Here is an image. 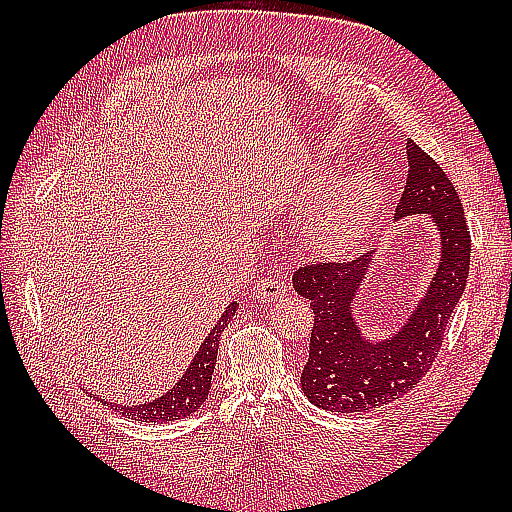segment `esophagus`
<instances>
[{"mask_svg": "<svg viewBox=\"0 0 512 512\" xmlns=\"http://www.w3.org/2000/svg\"><path fill=\"white\" fill-rule=\"evenodd\" d=\"M286 292H288V286L284 284V281L275 279V277H264L253 286V299H257L259 303L277 301V299L284 297Z\"/></svg>", "mask_w": 512, "mask_h": 512, "instance_id": "obj_1", "label": "esophagus"}]
</instances>
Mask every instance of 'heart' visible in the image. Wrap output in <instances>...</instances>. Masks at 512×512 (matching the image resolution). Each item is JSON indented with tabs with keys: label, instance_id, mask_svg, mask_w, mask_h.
I'll return each mask as SVG.
<instances>
[{
	"label": "heart",
	"instance_id": "b5f03b06",
	"mask_svg": "<svg viewBox=\"0 0 512 512\" xmlns=\"http://www.w3.org/2000/svg\"><path fill=\"white\" fill-rule=\"evenodd\" d=\"M314 187L321 191L325 178L314 182ZM380 202H383V189L372 171H356L341 178L314 220L312 244L328 253L350 248L374 222Z\"/></svg>",
	"mask_w": 512,
	"mask_h": 512
}]
</instances>
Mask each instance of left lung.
<instances>
[{"instance_id": "left-lung-1", "label": "left lung", "mask_w": 512, "mask_h": 512, "mask_svg": "<svg viewBox=\"0 0 512 512\" xmlns=\"http://www.w3.org/2000/svg\"><path fill=\"white\" fill-rule=\"evenodd\" d=\"M409 173L394 217L429 213L442 242V259L431 288L391 341L361 339L352 314L372 253L352 262H312L292 275L297 295L310 301L314 323L310 356L301 389L310 402L341 413L372 411L402 398L429 372L442 347L444 330L466 286L471 264V233L464 206L447 173L407 140Z\"/></svg>"}]
</instances>
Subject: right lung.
Returning <instances> with one entry per match:
<instances>
[{
	"instance_id": "right-lung-1",
	"label": "right lung",
	"mask_w": 512,
	"mask_h": 512,
	"mask_svg": "<svg viewBox=\"0 0 512 512\" xmlns=\"http://www.w3.org/2000/svg\"><path fill=\"white\" fill-rule=\"evenodd\" d=\"M237 310V303H231L226 312L215 323L211 334L206 336L204 343L200 345L198 354L193 356V363L187 367V372L182 374L180 383L173 387L167 394H162L154 402H145V405H114L110 400H101L107 407L114 411H121L123 416L138 420V422H169L187 418L195 409H200L202 402L209 396L211 389V376L217 358V347H220V336L228 321L233 319Z\"/></svg>"
}]
</instances>
